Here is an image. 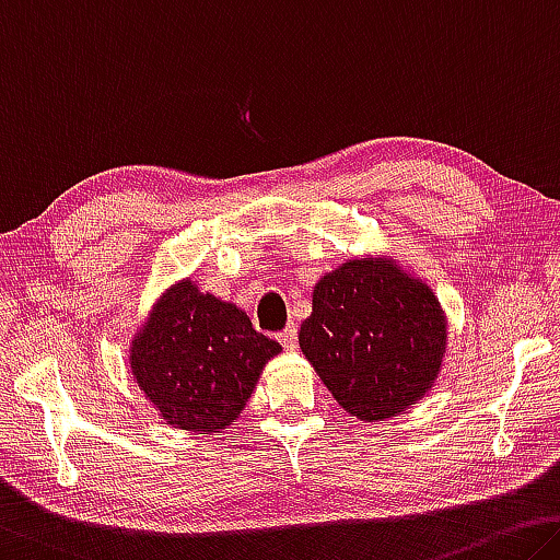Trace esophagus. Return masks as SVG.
Wrapping results in <instances>:
<instances>
[{
    "mask_svg": "<svg viewBox=\"0 0 560 560\" xmlns=\"http://www.w3.org/2000/svg\"><path fill=\"white\" fill-rule=\"evenodd\" d=\"M277 339H279V343L283 346V349L294 351L296 346H299V331H296V326H287V328H283V331L277 336Z\"/></svg>",
    "mask_w": 560,
    "mask_h": 560,
    "instance_id": "esophagus-1",
    "label": "esophagus"
}]
</instances>
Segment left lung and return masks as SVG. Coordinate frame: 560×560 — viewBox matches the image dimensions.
Masks as SVG:
<instances>
[{
    "label": "left lung",
    "instance_id": "left-lung-1",
    "mask_svg": "<svg viewBox=\"0 0 560 560\" xmlns=\"http://www.w3.org/2000/svg\"><path fill=\"white\" fill-rule=\"evenodd\" d=\"M299 346L346 413L384 421L436 384L446 316L394 259H349L314 287Z\"/></svg>",
    "mask_w": 560,
    "mask_h": 560
}]
</instances>
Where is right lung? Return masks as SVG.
Masks as SVG:
<instances>
[{"instance_id": "1", "label": "right lung", "mask_w": 560, "mask_h": 560, "mask_svg": "<svg viewBox=\"0 0 560 560\" xmlns=\"http://www.w3.org/2000/svg\"><path fill=\"white\" fill-rule=\"evenodd\" d=\"M281 346L256 331L242 308L199 291L168 287L131 339V376L174 429L221 433L252 398Z\"/></svg>"}]
</instances>
